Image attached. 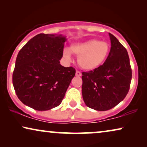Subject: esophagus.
I'll use <instances>...</instances> for the list:
<instances>
[{
	"label": "esophagus",
	"instance_id": "esophagus-1",
	"mask_svg": "<svg viewBox=\"0 0 147 147\" xmlns=\"http://www.w3.org/2000/svg\"><path fill=\"white\" fill-rule=\"evenodd\" d=\"M76 76H77V77H80V76H82L81 72L79 71H76Z\"/></svg>",
	"mask_w": 147,
	"mask_h": 147
}]
</instances>
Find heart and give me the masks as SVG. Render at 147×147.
Here are the masks:
<instances>
[{
	"instance_id": "b5f03b06",
	"label": "heart",
	"mask_w": 147,
	"mask_h": 147,
	"mask_svg": "<svg viewBox=\"0 0 147 147\" xmlns=\"http://www.w3.org/2000/svg\"><path fill=\"white\" fill-rule=\"evenodd\" d=\"M110 45L106 41L90 39L82 43H74L69 49H65L63 56L66 60L71 61V53L78 57L80 67L87 71H92L100 67L110 54Z\"/></svg>"
}]
</instances>
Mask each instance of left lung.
<instances>
[{
	"mask_svg": "<svg viewBox=\"0 0 147 147\" xmlns=\"http://www.w3.org/2000/svg\"><path fill=\"white\" fill-rule=\"evenodd\" d=\"M110 54L102 65L82 73V97L86 105L98 111L114 108L127 95L132 79L128 52L109 33Z\"/></svg>",
	"mask_w": 147,
	"mask_h": 147,
	"instance_id": "left-lung-1",
	"label": "left lung"
}]
</instances>
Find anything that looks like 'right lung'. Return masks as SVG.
Segmentation results:
<instances>
[{
	"mask_svg": "<svg viewBox=\"0 0 147 147\" xmlns=\"http://www.w3.org/2000/svg\"><path fill=\"white\" fill-rule=\"evenodd\" d=\"M65 36L41 33L20 50L13 74L16 94L25 105L39 111L61 103L71 80L74 67L60 64Z\"/></svg>",
	"mask_w": 147,
	"mask_h": 147,
	"instance_id": "add662e5",
	"label": "right lung"
}]
</instances>
